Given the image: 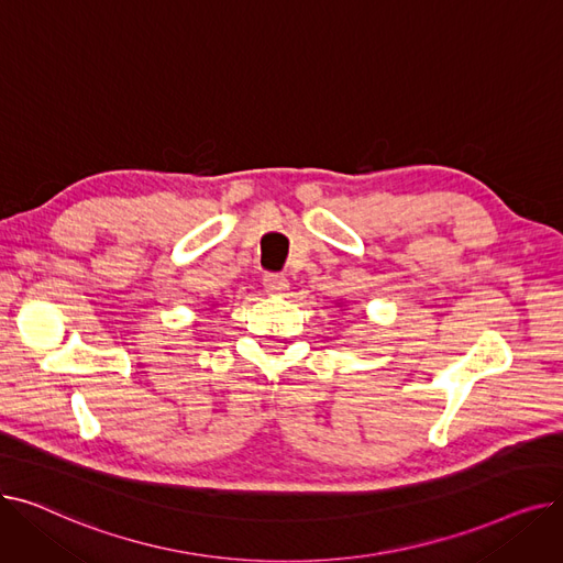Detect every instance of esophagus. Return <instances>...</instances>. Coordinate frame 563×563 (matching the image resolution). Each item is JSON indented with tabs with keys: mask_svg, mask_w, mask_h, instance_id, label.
<instances>
[{
	"mask_svg": "<svg viewBox=\"0 0 563 563\" xmlns=\"http://www.w3.org/2000/svg\"><path fill=\"white\" fill-rule=\"evenodd\" d=\"M264 289L269 294H276V297H285L287 289H289V283L285 276H278V274H266L264 276Z\"/></svg>",
	"mask_w": 563,
	"mask_h": 563,
	"instance_id": "obj_1",
	"label": "esophagus"
}]
</instances>
